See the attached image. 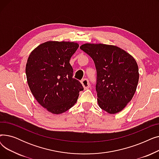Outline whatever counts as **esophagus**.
Returning a JSON list of instances; mask_svg holds the SVG:
<instances>
[{"label":"esophagus","mask_w":159,"mask_h":159,"mask_svg":"<svg viewBox=\"0 0 159 159\" xmlns=\"http://www.w3.org/2000/svg\"><path fill=\"white\" fill-rule=\"evenodd\" d=\"M81 84H82V86H83V87H84V89H88L90 86V84H89V80L88 79H82L81 80Z\"/></svg>","instance_id":"34e87169"}]
</instances>
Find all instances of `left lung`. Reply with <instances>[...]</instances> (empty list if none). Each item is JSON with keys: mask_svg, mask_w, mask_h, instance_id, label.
Segmentation results:
<instances>
[{"mask_svg": "<svg viewBox=\"0 0 159 159\" xmlns=\"http://www.w3.org/2000/svg\"><path fill=\"white\" fill-rule=\"evenodd\" d=\"M80 48L94 61L99 107L110 114L122 111L134 95L138 84V65L124 49L113 45L84 44Z\"/></svg>", "mask_w": 159, "mask_h": 159, "instance_id": "8db88e82", "label": "left lung"}]
</instances>
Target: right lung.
I'll list each match as a JSON object with an SVG mask.
<instances>
[{"instance_id": "right-lung-1", "label": "right lung", "mask_w": 159, "mask_h": 159, "mask_svg": "<svg viewBox=\"0 0 159 159\" xmlns=\"http://www.w3.org/2000/svg\"><path fill=\"white\" fill-rule=\"evenodd\" d=\"M79 46L74 42L48 41L28 57L26 74L29 88L37 101L52 113L61 114L70 109L84 89L73 78L70 63Z\"/></svg>"}]
</instances>
